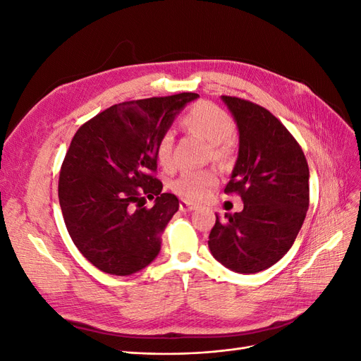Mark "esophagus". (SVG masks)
Instances as JSON below:
<instances>
[{
  "label": "esophagus",
  "instance_id": "obj_1",
  "mask_svg": "<svg viewBox=\"0 0 361 361\" xmlns=\"http://www.w3.org/2000/svg\"><path fill=\"white\" fill-rule=\"evenodd\" d=\"M179 207H180V211L182 212H190V211H194L195 207V203H192V202H188V200H180V203H179Z\"/></svg>",
  "mask_w": 361,
  "mask_h": 361
}]
</instances>
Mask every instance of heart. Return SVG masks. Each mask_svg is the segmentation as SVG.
<instances>
[{"instance_id": "b5f03b06", "label": "heart", "mask_w": 361, "mask_h": 361, "mask_svg": "<svg viewBox=\"0 0 361 361\" xmlns=\"http://www.w3.org/2000/svg\"><path fill=\"white\" fill-rule=\"evenodd\" d=\"M182 125L188 133L211 143L215 158H226L231 154L227 138L233 133L235 122L223 108L211 102L197 104L183 116ZM155 158L162 169H173V137L170 133L158 138ZM215 182L216 174L212 170H185L170 182V187L179 197L197 202L204 197Z\"/></svg>"}]
</instances>
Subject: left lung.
Here are the masks:
<instances>
[{
  "instance_id": "1",
  "label": "left lung",
  "mask_w": 361,
  "mask_h": 361,
  "mask_svg": "<svg viewBox=\"0 0 361 361\" xmlns=\"http://www.w3.org/2000/svg\"><path fill=\"white\" fill-rule=\"evenodd\" d=\"M239 130V152L226 194L241 195L244 209L216 215L212 256L239 274L264 271L285 256L309 209V166L301 146L267 108L221 96Z\"/></svg>"
}]
</instances>
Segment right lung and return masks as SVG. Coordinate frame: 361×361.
<instances>
[{
  "label": "right lung",
  "instance_id": "add662e5",
  "mask_svg": "<svg viewBox=\"0 0 361 361\" xmlns=\"http://www.w3.org/2000/svg\"><path fill=\"white\" fill-rule=\"evenodd\" d=\"M197 93L129 101L106 108L73 135L61 164L59 200L81 255L106 274L130 276L161 250V233L179 209L154 176L155 146ZM145 197L155 198L152 208Z\"/></svg>",
  "mask_w": 361,
  "mask_h": 361
}]
</instances>
